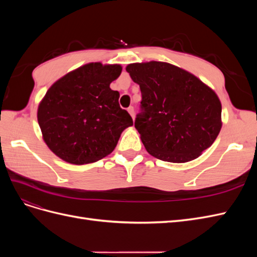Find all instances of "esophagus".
Listing matches in <instances>:
<instances>
[{"label":"esophagus","mask_w":257,"mask_h":257,"mask_svg":"<svg viewBox=\"0 0 257 257\" xmlns=\"http://www.w3.org/2000/svg\"><path fill=\"white\" fill-rule=\"evenodd\" d=\"M127 111H128V113L131 114V116L132 118H133V120H134V116H135V114H134V107H128L127 108Z\"/></svg>","instance_id":"34e87169"}]
</instances>
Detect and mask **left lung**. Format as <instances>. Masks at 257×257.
<instances>
[{"mask_svg":"<svg viewBox=\"0 0 257 257\" xmlns=\"http://www.w3.org/2000/svg\"><path fill=\"white\" fill-rule=\"evenodd\" d=\"M126 72L142 91L135 127L152 157L190 162L214 143L222 127V105L206 83L166 62L132 63Z\"/></svg>","mask_w":257,"mask_h":257,"instance_id":"left-lung-1","label":"left lung"}]
</instances>
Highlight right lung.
<instances>
[{
	"instance_id": "obj_1",
	"label": "right lung",
	"mask_w": 257,
	"mask_h": 257,
	"mask_svg": "<svg viewBox=\"0 0 257 257\" xmlns=\"http://www.w3.org/2000/svg\"><path fill=\"white\" fill-rule=\"evenodd\" d=\"M120 64L99 62L67 73L48 89L38 105L37 121L49 149L75 165L94 163L110 154L133 120L119 105L110 83Z\"/></svg>"
}]
</instances>
